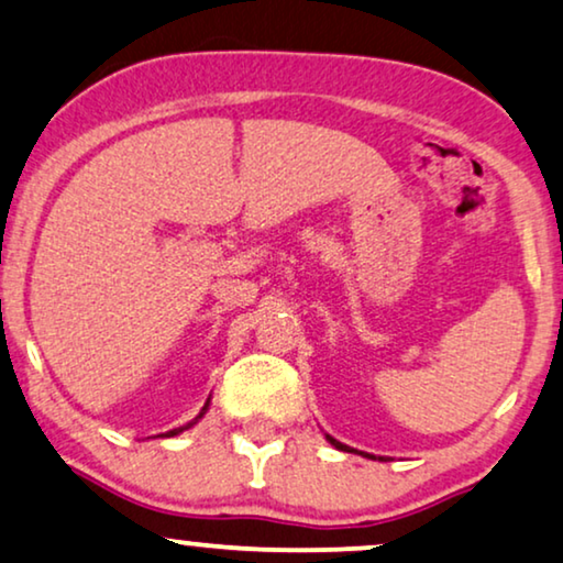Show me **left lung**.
Segmentation results:
<instances>
[{
	"mask_svg": "<svg viewBox=\"0 0 563 563\" xmlns=\"http://www.w3.org/2000/svg\"><path fill=\"white\" fill-rule=\"evenodd\" d=\"M327 440H329V443H332L334 448H336V451H344V453H357V451H352V448H347V445H342L340 443V440H334L332 438V434H327ZM360 455H365V459H376V455H371V453H360ZM378 461H386L384 459V455H380V459Z\"/></svg>",
	"mask_w": 563,
	"mask_h": 563,
	"instance_id": "left-lung-1",
	"label": "left lung"
}]
</instances>
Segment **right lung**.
<instances>
[{
  "instance_id": "right-lung-1",
  "label": "right lung",
  "mask_w": 563,
  "mask_h": 563,
  "mask_svg": "<svg viewBox=\"0 0 563 563\" xmlns=\"http://www.w3.org/2000/svg\"><path fill=\"white\" fill-rule=\"evenodd\" d=\"M208 407H211V396H208L206 407H203V409H200V415H198V417H195V419H192V422H187V424H183V427H175V430H169V432H167V438H175V434H179V432H185V430H190V427H192L195 422H198V419H200V417H203V415H206V411H208Z\"/></svg>"
}]
</instances>
